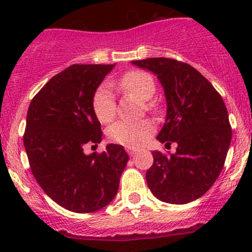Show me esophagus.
<instances>
[{
    "instance_id": "obj_1",
    "label": "esophagus",
    "mask_w": 252,
    "mask_h": 252,
    "mask_svg": "<svg viewBox=\"0 0 252 252\" xmlns=\"http://www.w3.org/2000/svg\"><path fill=\"white\" fill-rule=\"evenodd\" d=\"M126 152H128L129 156H135L136 154H138V150L134 149V147H126Z\"/></svg>"
}]
</instances>
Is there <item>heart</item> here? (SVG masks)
Segmentation results:
<instances>
[{"instance_id": "b5f03b06", "label": "heart", "mask_w": 252, "mask_h": 252, "mask_svg": "<svg viewBox=\"0 0 252 252\" xmlns=\"http://www.w3.org/2000/svg\"><path fill=\"white\" fill-rule=\"evenodd\" d=\"M118 86L126 93L138 96L141 100H149L155 94V80L149 73L142 70H130L122 75ZM91 107L96 118L103 124L110 123L116 117V98L110 86L102 84L93 94ZM147 110H155L154 103H146ZM155 124L149 119L140 122L119 121L111 126L107 136L112 142L126 147H139L149 140L154 134Z\"/></svg>"}]
</instances>
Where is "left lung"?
I'll use <instances>...</instances> for the list:
<instances>
[{"label": "left lung", "instance_id": "obj_1", "mask_svg": "<svg viewBox=\"0 0 252 252\" xmlns=\"http://www.w3.org/2000/svg\"><path fill=\"white\" fill-rule=\"evenodd\" d=\"M133 64L151 70L164 89L167 117L157 135L177 142L175 154L152 152L146 172L152 194L163 202L183 205L199 199L215 184L224 166L232 126L222 96L194 67L173 58H147Z\"/></svg>", "mask_w": 252, "mask_h": 252}]
</instances>
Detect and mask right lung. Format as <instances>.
Instances as JSON below:
<instances>
[{
  "instance_id": "obj_1",
  "label": "right lung",
  "mask_w": 252,
  "mask_h": 252,
  "mask_svg": "<svg viewBox=\"0 0 252 252\" xmlns=\"http://www.w3.org/2000/svg\"><path fill=\"white\" fill-rule=\"evenodd\" d=\"M114 64H73L51 78L34 96L23 141L32 173L60 206L89 213L116 196L129 156L122 145L84 154L101 142L102 130L91 107L93 94Z\"/></svg>"
}]
</instances>
